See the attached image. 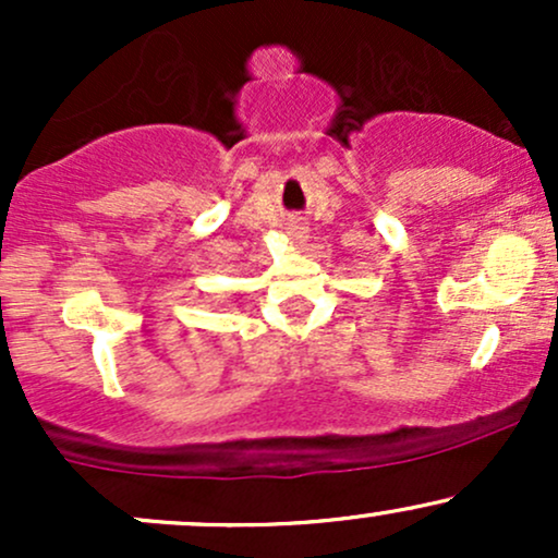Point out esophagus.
Here are the masks:
<instances>
[{"label":"esophagus","instance_id":"esophagus-1","mask_svg":"<svg viewBox=\"0 0 558 558\" xmlns=\"http://www.w3.org/2000/svg\"><path fill=\"white\" fill-rule=\"evenodd\" d=\"M286 235H288V239H291L293 243H304V239H306V228L301 226V222H291V226H288V230H286Z\"/></svg>","mask_w":558,"mask_h":558}]
</instances>
